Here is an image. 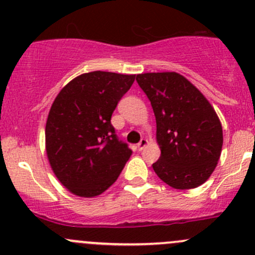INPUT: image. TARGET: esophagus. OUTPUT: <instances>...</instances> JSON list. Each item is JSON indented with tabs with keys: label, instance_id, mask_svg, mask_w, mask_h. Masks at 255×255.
<instances>
[{
	"label": "esophagus",
	"instance_id": "1",
	"mask_svg": "<svg viewBox=\"0 0 255 255\" xmlns=\"http://www.w3.org/2000/svg\"><path fill=\"white\" fill-rule=\"evenodd\" d=\"M146 144H148V140L145 139V138H142V139H140V142L138 143V150H143L144 148H145V145Z\"/></svg>",
	"mask_w": 255,
	"mask_h": 255
}]
</instances>
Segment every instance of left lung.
I'll return each mask as SVG.
<instances>
[{
	"instance_id": "1",
	"label": "left lung",
	"mask_w": 255,
	"mask_h": 255,
	"mask_svg": "<svg viewBox=\"0 0 255 255\" xmlns=\"http://www.w3.org/2000/svg\"><path fill=\"white\" fill-rule=\"evenodd\" d=\"M156 121L160 158L155 174L177 190L195 189L211 176L221 156L222 125L206 97L186 78L174 73L137 75Z\"/></svg>"
}]
</instances>
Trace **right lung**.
<instances>
[{
    "instance_id": "obj_1",
    "label": "right lung",
    "mask_w": 255,
    "mask_h": 255,
    "mask_svg": "<svg viewBox=\"0 0 255 255\" xmlns=\"http://www.w3.org/2000/svg\"><path fill=\"white\" fill-rule=\"evenodd\" d=\"M135 75L92 71L61 89L45 125L49 164L59 181L80 197L106 191L132 155L116 135L111 117Z\"/></svg>"
}]
</instances>
